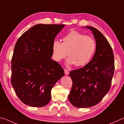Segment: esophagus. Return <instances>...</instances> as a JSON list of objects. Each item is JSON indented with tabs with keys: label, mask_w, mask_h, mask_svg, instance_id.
Wrapping results in <instances>:
<instances>
[{
	"label": "esophagus",
	"mask_w": 124,
	"mask_h": 124,
	"mask_svg": "<svg viewBox=\"0 0 124 124\" xmlns=\"http://www.w3.org/2000/svg\"><path fill=\"white\" fill-rule=\"evenodd\" d=\"M64 70L65 74H66V75H68L69 74V73H70V72H69V71L68 70H66V69H64Z\"/></svg>",
	"instance_id": "esophagus-1"
}]
</instances>
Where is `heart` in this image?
<instances>
[{"label": "heart", "mask_w": 124, "mask_h": 124, "mask_svg": "<svg viewBox=\"0 0 124 124\" xmlns=\"http://www.w3.org/2000/svg\"><path fill=\"white\" fill-rule=\"evenodd\" d=\"M62 40V43L54 40L52 44V56L56 61L63 60L68 52L69 64L84 66L90 61L96 51L95 40L77 31L68 33Z\"/></svg>", "instance_id": "b5f03b06"}]
</instances>
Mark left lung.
<instances>
[{"instance_id":"1","label":"left lung","mask_w":124,"mask_h":124,"mask_svg":"<svg viewBox=\"0 0 124 124\" xmlns=\"http://www.w3.org/2000/svg\"><path fill=\"white\" fill-rule=\"evenodd\" d=\"M91 30L96 42L92 60L82 68L70 71L72 87L68 96L73 106L87 108L98 104L109 91L114 73V57L107 40L97 29Z\"/></svg>"}]
</instances>
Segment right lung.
<instances>
[{
	"label": "right lung",
	"instance_id": "obj_1",
	"mask_svg": "<svg viewBox=\"0 0 124 124\" xmlns=\"http://www.w3.org/2000/svg\"><path fill=\"white\" fill-rule=\"evenodd\" d=\"M64 24H39L17 41L11 59V83L20 100L42 107L51 100V91L64 75L61 66L51 58L52 44Z\"/></svg>",
	"mask_w": 124,
	"mask_h": 124
}]
</instances>
